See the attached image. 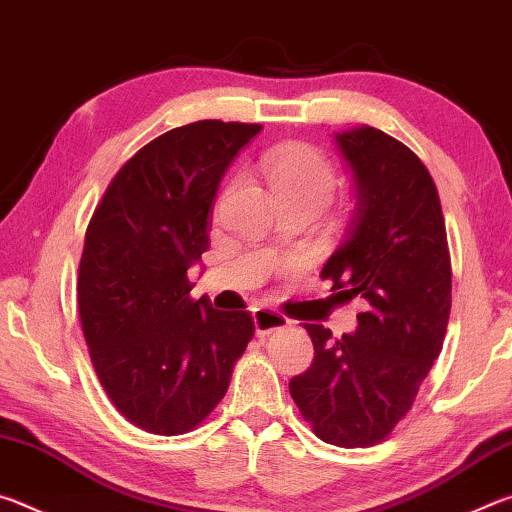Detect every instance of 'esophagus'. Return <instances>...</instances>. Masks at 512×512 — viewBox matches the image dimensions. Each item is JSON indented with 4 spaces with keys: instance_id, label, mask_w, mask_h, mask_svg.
<instances>
[{
    "instance_id": "1",
    "label": "esophagus",
    "mask_w": 512,
    "mask_h": 512,
    "mask_svg": "<svg viewBox=\"0 0 512 512\" xmlns=\"http://www.w3.org/2000/svg\"><path fill=\"white\" fill-rule=\"evenodd\" d=\"M253 323H255L257 336H268V334L277 332V329L289 327L291 320L287 316L277 314V311H273V309H255Z\"/></svg>"
}]
</instances>
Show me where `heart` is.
Returning <instances> with one entry per match:
<instances>
[{
	"label": "heart",
	"mask_w": 512,
	"mask_h": 512,
	"mask_svg": "<svg viewBox=\"0 0 512 512\" xmlns=\"http://www.w3.org/2000/svg\"><path fill=\"white\" fill-rule=\"evenodd\" d=\"M262 169L280 201H309L323 207L336 187L332 164L307 144L275 146L264 155Z\"/></svg>",
	"instance_id": "b5f03b06"
}]
</instances>
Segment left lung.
Wrapping results in <instances>:
<instances>
[{"instance_id":"8db88e82","label":"left lung","mask_w":512,"mask_h":512,"mask_svg":"<svg viewBox=\"0 0 512 512\" xmlns=\"http://www.w3.org/2000/svg\"><path fill=\"white\" fill-rule=\"evenodd\" d=\"M334 140L350 171L354 210L320 277L332 280L336 296L366 300V311L341 339L305 323L314 363L289 391L320 440L368 447L409 413L443 350L452 264L438 189L418 155L372 126Z\"/></svg>"}]
</instances>
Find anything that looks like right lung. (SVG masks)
Instances as JSON below:
<instances>
[{"label": "right lung", "mask_w": 512, "mask_h": 512, "mask_svg": "<svg viewBox=\"0 0 512 512\" xmlns=\"http://www.w3.org/2000/svg\"><path fill=\"white\" fill-rule=\"evenodd\" d=\"M259 131L203 119L155 137L117 171L85 232L76 289L85 343L110 400L144 431L198 427L253 339L248 311L189 298L187 271L210 248L225 171Z\"/></svg>", "instance_id": "1"}]
</instances>
